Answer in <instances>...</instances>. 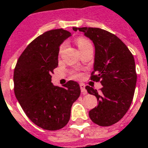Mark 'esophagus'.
Here are the masks:
<instances>
[{"mask_svg":"<svg viewBox=\"0 0 148 148\" xmlns=\"http://www.w3.org/2000/svg\"><path fill=\"white\" fill-rule=\"evenodd\" d=\"M80 88H81V91H82V93H83V94H86L87 91L86 90V87H85V85L82 83L80 84Z\"/></svg>","mask_w":148,"mask_h":148,"instance_id":"34e87169","label":"esophagus"}]
</instances>
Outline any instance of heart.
Masks as SVG:
<instances>
[{
  "label": "heart",
  "instance_id": "obj_1",
  "mask_svg": "<svg viewBox=\"0 0 148 148\" xmlns=\"http://www.w3.org/2000/svg\"><path fill=\"white\" fill-rule=\"evenodd\" d=\"M76 43H77V46L79 51H82L84 49H86L88 47H91L92 46V43L90 42L89 39H87L86 38H84V37H79L77 38V40H76ZM65 47V44H62L59 47V51H61L63 50V48ZM76 77H77V75H76Z\"/></svg>",
  "mask_w": 148,
  "mask_h": 148
}]
</instances>
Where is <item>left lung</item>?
<instances>
[{
	"label": "left lung",
	"instance_id": "8db88e82",
	"mask_svg": "<svg viewBox=\"0 0 148 148\" xmlns=\"http://www.w3.org/2000/svg\"><path fill=\"white\" fill-rule=\"evenodd\" d=\"M84 32L95 47L90 79L101 82V92L87 86L98 105L89 112L91 121L100 126L116 124L127 112L133 99L137 75L132 54L116 36L97 27H73Z\"/></svg>",
	"mask_w": 148,
	"mask_h": 148
}]
</instances>
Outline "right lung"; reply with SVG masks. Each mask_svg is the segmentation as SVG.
Returning <instances> with one entry per match:
<instances>
[{"mask_svg":"<svg viewBox=\"0 0 148 148\" xmlns=\"http://www.w3.org/2000/svg\"><path fill=\"white\" fill-rule=\"evenodd\" d=\"M71 36L62 28L46 32L28 44L15 67L16 97L27 117L45 130L66 126L71 106L80 96V86L74 81L62 87L51 83V74L58 66L59 47Z\"/></svg>","mask_w":148,"mask_h":148,"instance_id":"right-lung-1","label":"right lung"}]
</instances>
